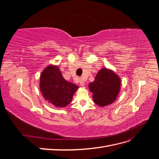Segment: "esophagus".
<instances>
[{
  "mask_svg": "<svg viewBox=\"0 0 159 159\" xmlns=\"http://www.w3.org/2000/svg\"><path fill=\"white\" fill-rule=\"evenodd\" d=\"M79 82H80V85L81 86H84V81L82 79H80L79 80Z\"/></svg>",
  "mask_w": 159,
  "mask_h": 159,
  "instance_id": "esophagus-1",
  "label": "esophagus"
}]
</instances>
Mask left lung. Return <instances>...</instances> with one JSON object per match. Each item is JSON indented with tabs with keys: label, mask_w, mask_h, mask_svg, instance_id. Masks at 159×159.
<instances>
[{
	"label": "left lung",
	"mask_w": 159,
	"mask_h": 159,
	"mask_svg": "<svg viewBox=\"0 0 159 159\" xmlns=\"http://www.w3.org/2000/svg\"><path fill=\"white\" fill-rule=\"evenodd\" d=\"M121 80L117 74L107 69L101 70L89 84V88L93 93L94 102L104 107L112 103L116 99L120 90Z\"/></svg>",
	"instance_id": "left-lung-1"
}]
</instances>
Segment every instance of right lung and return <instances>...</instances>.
Returning a JSON list of instances; mask_svg holds the SVG:
<instances>
[{"mask_svg": "<svg viewBox=\"0 0 159 159\" xmlns=\"http://www.w3.org/2000/svg\"><path fill=\"white\" fill-rule=\"evenodd\" d=\"M40 90L44 98L56 107H63L71 102L78 86L67 81L56 66H48L40 76Z\"/></svg>", "mask_w": 159, "mask_h": 159, "instance_id": "obj_1", "label": "right lung"}]
</instances>
